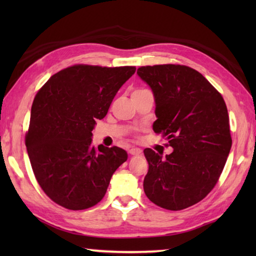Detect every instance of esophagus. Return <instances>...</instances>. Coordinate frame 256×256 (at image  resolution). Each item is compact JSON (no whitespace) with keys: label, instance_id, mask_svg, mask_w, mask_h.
<instances>
[{"label":"esophagus","instance_id":"esophagus-1","mask_svg":"<svg viewBox=\"0 0 256 256\" xmlns=\"http://www.w3.org/2000/svg\"><path fill=\"white\" fill-rule=\"evenodd\" d=\"M128 153L131 155H140V153H142V150L138 148H132L128 150Z\"/></svg>","mask_w":256,"mask_h":256}]
</instances>
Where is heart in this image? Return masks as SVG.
<instances>
[{
	"instance_id": "1",
	"label": "heart",
	"mask_w": 256,
	"mask_h": 256,
	"mask_svg": "<svg viewBox=\"0 0 256 256\" xmlns=\"http://www.w3.org/2000/svg\"><path fill=\"white\" fill-rule=\"evenodd\" d=\"M140 90H144V89H138V90H136V91H140Z\"/></svg>"
}]
</instances>
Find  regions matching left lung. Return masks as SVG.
<instances>
[{"instance_id":"8db88e82","label":"left lung","mask_w":256,"mask_h":256,"mask_svg":"<svg viewBox=\"0 0 256 256\" xmlns=\"http://www.w3.org/2000/svg\"><path fill=\"white\" fill-rule=\"evenodd\" d=\"M138 74L155 96L154 132L166 136V146L174 148L164 158L144 150L148 162L145 194L164 209H186L214 188L230 153L226 102L202 74L184 64L143 66Z\"/></svg>"}]
</instances>
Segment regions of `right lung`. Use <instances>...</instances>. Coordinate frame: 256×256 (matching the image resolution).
I'll return each instance as SVG.
<instances>
[{"label": "right lung", "mask_w": 256, "mask_h": 256, "mask_svg": "<svg viewBox=\"0 0 256 256\" xmlns=\"http://www.w3.org/2000/svg\"><path fill=\"white\" fill-rule=\"evenodd\" d=\"M135 70L78 64L52 76L38 90L25 145L36 180L54 202L84 210L104 197L128 154L118 146L96 150L91 131Z\"/></svg>", "instance_id": "obj_1"}]
</instances>
